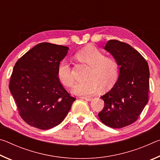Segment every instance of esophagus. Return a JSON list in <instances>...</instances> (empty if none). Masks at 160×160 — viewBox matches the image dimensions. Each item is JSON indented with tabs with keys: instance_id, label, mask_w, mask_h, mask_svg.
I'll use <instances>...</instances> for the list:
<instances>
[{
	"instance_id": "34e87169",
	"label": "esophagus",
	"mask_w": 160,
	"mask_h": 160,
	"mask_svg": "<svg viewBox=\"0 0 160 160\" xmlns=\"http://www.w3.org/2000/svg\"><path fill=\"white\" fill-rule=\"evenodd\" d=\"M80 98L85 99V100H87V101H92V97H81Z\"/></svg>"
}]
</instances>
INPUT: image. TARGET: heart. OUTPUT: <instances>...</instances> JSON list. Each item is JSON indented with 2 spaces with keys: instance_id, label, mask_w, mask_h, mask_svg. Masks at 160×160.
<instances>
[{
  "instance_id": "heart-1",
  "label": "heart",
  "mask_w": 160,
  "mask_h": 160,
  "mask_svg": "<svg viewBox=\"0 0 160 160\" xmlns=\"http://www.w3.org/2000/svg\"><path fill=\"white\" fill-rule=\"evenodd\" d=\"M75 58L80 63L90 66L86 75V80L77 83L72 92L78 95H91L96 93L100 87L107 89L113 85L118 78V64L116 59L106 56L98 48L88 46L78 51ZM58 79L65 86L73 85L75 78L70 63L66 60L60 62L57 70Z\"/></svg>"
}]
</instances>
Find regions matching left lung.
<instances>
[{"mask_svg":"<svg viewBox=\"0 0 160 160\" xmlns=\"http://www.w3.org/2000/svg\"><path fill=\"white\" fill-rule=\"evenodd\" d=\"M104 49L120 68L117 82L101 97L104 107L98 116L106 126L121 128L137 121L148 102L149 66L141 54L126 43L109 40Z\"/></svg>","mask_w":160,"mask_h":160,"instance_id":"1","label":"left lung"}]
</instances>
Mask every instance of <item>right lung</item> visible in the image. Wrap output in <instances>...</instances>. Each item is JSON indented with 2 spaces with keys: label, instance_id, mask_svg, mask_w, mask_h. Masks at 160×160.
Masks as SVG:
<instances>
[{
  "label": "right lung",
  "instance_id": "right-lung-1",
  "mask_svg": "<svg viewBox=\"0 0 160 160\" xmlns=\"http://www.w3.org/2000/svg\"><path fill=\"white\" fill-rule=\"evenodd\" d=\"M68 50L62 45L40 43L16 62L9 88L19 114L29 126L42 130L58 126L75 100L57 74Z\"/></svg>",
  "mask_w": 160,
  "mask_h": 160
}]
</instances>
